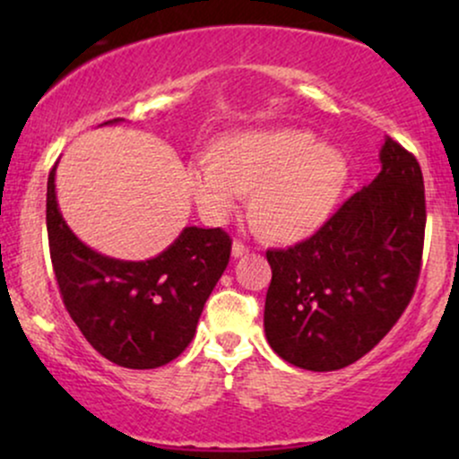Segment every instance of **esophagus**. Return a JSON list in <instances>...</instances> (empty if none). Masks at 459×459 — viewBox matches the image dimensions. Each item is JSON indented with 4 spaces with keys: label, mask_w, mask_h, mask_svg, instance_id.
Listing matches in <instances>:
<instances>
[{
    "label": "esophagus",
    "mask_w": 459,
    "mask_h": 459,
    "mask_svg": "<svg viewBox=\"0 0 459 459\" xmlns=\"http://www.w3.org/2000/svg\"><path fill=\"white\" fill-rule=\"evenodd\" d=\"M246 252H247V246L235 239V241H233V256H235V259H239V256H244Z\"/></svg>",
    "instance_id": "1"
}]
</instances>
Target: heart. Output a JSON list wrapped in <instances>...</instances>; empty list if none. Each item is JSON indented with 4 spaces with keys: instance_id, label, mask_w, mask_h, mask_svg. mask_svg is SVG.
<instances>
[{
    "instance_id": "1",
    "label": "heart",
    "mask_w": 459,
    "mask_h": 459,
    "mask_svg": "<svg viewBox=\"0 0 459 459\" xmlns=\"http://www.w3.org/2000/svg\"><path fill=\"white\" fill-rule=\"evenodd\" d=\"M345 178L343 152L293 127L229 135L220 157L204 152L187 168L204 218L224 222L255 189L252 215L265 237L282 244L307 239L328 220Z\"/></svg>"
}]
</instances>
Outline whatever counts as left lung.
<instances>
[{
    "mask_svg": "<svg viewBox=\"0 0 459 459\" xmlns=\"http://www.w3.org/2000/svg\"><path fill=\"white\" fill-rule=\"evenodd\" d=\"M380 175L315 235L267 250V343L308 371H336L371 351L408 308L425 239L423 172L386 138Z\"/></svg>",
    "mask_w": 459,
    "mask_h": 459,
    "instance_id": "8db88e82",
    "label": "left lung"
}]
</instances>
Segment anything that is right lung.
Here are the masks:
<instances>
[{"mask_svg":"<svg viewBox=\"0 0 459 459\" xmlns=\"http://www.w3.org/2000/svg\"><path fill=\"white\" fill-rule=\"evenodd\" d=\"M47 235L71 319L99 354L127 368H157L183 354L233 244L222 229L187 226L155 259L99 255L73 235L57 209L56 166L47 181Z\"/></svg>","mask_w":459,"mask_h":459,"instance_id":"1","label":"right lung"}]
</instances>
